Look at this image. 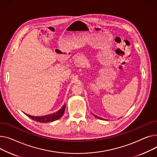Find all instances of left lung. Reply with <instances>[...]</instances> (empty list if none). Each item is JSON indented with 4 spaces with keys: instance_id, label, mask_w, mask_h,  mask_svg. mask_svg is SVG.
I'll return each mask as SVG.
<instances>
[{
    "instance_id": "1",
    "label": "left lung",
    "mask_w": 157,
    "mask_h": 157,
    "mask_svg": "<svg viewBox=\"0 0 157 157\" xmlns=\"http://www.w3.org/2000/svg\"><path fill=\"white\" fill-rule=\"evenodd\" d=\"M94 116L95 117H96L97 118H98V119H103L102 118H100V117H98V116H96V115H94Z\"/></svg>"
}]
</instances>
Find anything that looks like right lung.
Wrapping results in <instances>:
<instances>
[{
  "instance_id": "right-lung-1",
  "label": "right lung",
  "mask_w": 157,
  "mask_h": 157,
  "mask_svg": "<svg viewBox=\"0 0 157 157\" xmlns=\"http://www.w3.org/2000/svg\"><path fill=\"white\" fill-rule=\"evenodd\" d=\"M65 107H66V105H64L62 106V108L59 110H58V112H55L54 113H52V114L44 115V116H42V117H35V116L30 115H28L26 113H25V115L27 117L30 118L31 119L33 120V121H35L36 122H40V123L53 122V121H56V120L60 118L63 116V115L64 114V110H65Z\"/></svg>"
}]
</instances>
